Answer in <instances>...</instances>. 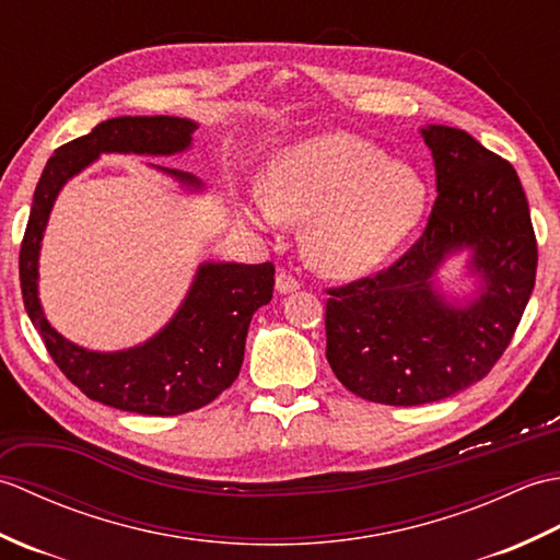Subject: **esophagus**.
I'll use <instances>...</instances> for the list:
<instances>
[{
    "mask_svg": "<svg viewBox=\"0 0 560 560\" xmlns=\"http://www.w3.org/2000/svg\"><path fill=\"white\" fill-rule=\"evenodd\" d=\"M301 289V281L293 277L291 271H279L277 273V291L279 293H293V291H299Z\"/></svg>",
    "mask_w": 560,
    "mask_h": 560,
    "instance_id": "obj_1",
    "label": "esophagus"
}]
</instances>
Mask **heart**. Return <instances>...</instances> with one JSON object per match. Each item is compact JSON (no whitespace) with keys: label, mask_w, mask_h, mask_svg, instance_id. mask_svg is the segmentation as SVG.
I'll return each instance as SVG.
<instances>
[{"label":"heart","mask_w":560,"mask_h":560,"mask_svg":"<svg viewBox=\"0 0 560 560\" xmlns=\"http://www.w3.org/2000/svg\"><path fill=\"white\" fill-rule=\"evenodd\" d=\"M425 207L428 187L411 165L387 161L361 137L329 132L281 149L243 213L265 229L305 221V257L343 279L385 265Z\"/></svg>","instance_id":"b5f03b06"}]
</instances>
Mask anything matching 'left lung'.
Wrapping results in <instances>:
<instances>
[{"instance_id": "obj_1", "label": "left lung", "mask_w": 560, "mask_h": 560, "mask_svg": "<svg viewBox=\"0 0 560 560\" xmlns=\"http://www.w3.org/2000/svg\"><path fill=\"white\" fill-rule=\"evenodd\" d=\"M438 199L423 235L375 277L329 289L327 361L361 399L416 407L455 395L491 373L513 339L537 279L525 189L513 165L455 127L428 125ZM471 248L482 283L450 304L439 265Z\"/></svg>"}]
</instances>
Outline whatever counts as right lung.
<instances>
[{
  "label": "right lung",
  "mask_w": 560,
  "mask_h": 560,
  "mask_svg": "<svg viewBox=\"0 0 560 560\" xmlns=\"http://www.w3.org/2000/svg\"><path fill=\"white\" fill-rule=\"evenodd\" d=\"M197 122L185 117H113L47 161L35 187L19 255L23 305L59 371L93 401L144 416H177L207 407L233 385L245 355L255 311L271 301L273 265L205 261L183 305L159 335L125 351H89L47 323L38 299V257L47 219L59 189L101 153L173 156L192 147ZM187 189H201L195 175L159 168Z\"/></svg>",
  "instance_id": "add662e5"
}]
</instances>
